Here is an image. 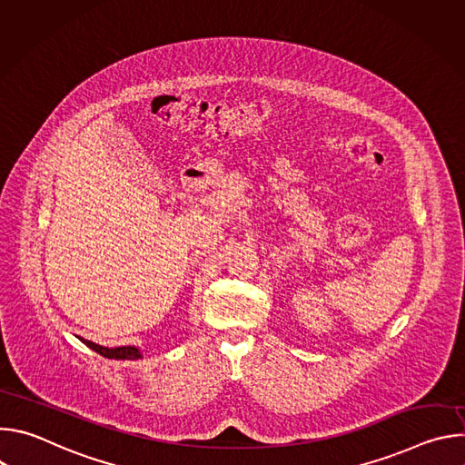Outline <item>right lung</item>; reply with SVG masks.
<instances>
[{
	"label": "right lung",
	"instance_id": "add662e5",
	"mask_svg": "<svg viewBox=\"0 0 465 465\" xmlns=\"http://www.w3.org/2000/svg\"><path fill=\"white\" fill-rule=\"evenodd\" d=\"M81 339V337H79ZM83 344H86L90 350H94L95 353L106 357V359H126V361H136V359H142V351L136 348V346H121V348H104V346H99L92 341H84L81 339Z\"/></svg>",
	"mask_w": 465,
	"mask_h": 465
}]
</instances>
